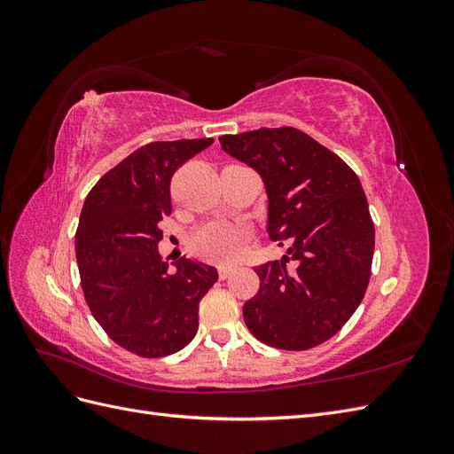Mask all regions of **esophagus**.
I'll list each match as a JSON object with an SVG mask.
<instances>
[{
	"instance_id": "1",
	"label": "esophagus",
	"mask_w": 454,
	"mask_h": 454,
	"mask_svg": "<svg viewBox=\"0 0 454 454\" xmlns=\"http://www.w3.org/2000/svg\"><path fill=\"white\" fill-rule=\"evenodd\" d=\"M231 272H232V267H231V265H219V267H217L219 280H225Z\"/></svg>"
}]
</instances>
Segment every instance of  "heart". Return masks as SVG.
Returning a JSON list of instances; mask_svg holds the SVG:
<instances>
[{
  "label": "heart",
  "instance_id": "obj_1",
  "mask_svg": "<svg viewBox=\"0 0 454 454\" xmlns=\"http://www.w3.org/2000/svg\"><path fill=\"white\" fill-rule=\"evenodd\" d=\"M246 239H248V229L240 223L210 222L191 235L189 246L202 259L227 263L239 254Z\"/></svg>",
  "mask_w": 454,
  "mask_h": 454
}]
</instances>
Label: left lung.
I'll use <instances>...</instances> for the list:
<instances>
[{
  "instance_id": "8db88e82",
  "label": "left lung",
  "mask_w": 454,
  "mask_h": 454,
  "mask_svg": "<svg viewBox=\"0 0 454 454\" xmlns=\"http://www.w3.org/2000/svg\"><path fill=\"white\" fill-rule=\"evenodd\" d=\"M219 144L261 176L269 237L290 244L280 261L255 267L259 292L244 303V322L269 347H318L348 322L371 277L375 227L358 176L292 127L225 134Z\"/></svg>"
}]
</instances>
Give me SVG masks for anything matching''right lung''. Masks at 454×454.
<instances>
[{
    "label": "right lung",
    "mask_w": 454,
    "mask_h": 454,
    "mask_svg": "<svg viewBox=\"0 0 454 454\" xmlns=\"http://www.w3.org/2000/svg\"><path fill=\"white\" fill-rule=\"evenodd\" d=\"M212 138L153 142L104 174L85 199L75 232L81 287L109 339L142 358L187 347L215 267L182 257L176 272L159 254V223L170 215V180Z\"/></svg>",
    "instance_id": "add662e5"
}]
</instances>
